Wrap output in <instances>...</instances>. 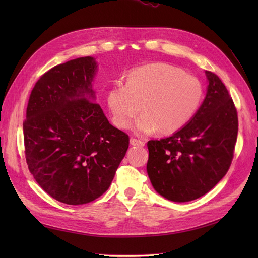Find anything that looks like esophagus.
<instances>
[{
    "instance_id": "34e87169",
    "label": "esophagus",
    "mask_w": 258,
    "mask_h": 258,
    "mask_svg": "<svg viewBox=\"0 0 258 258\" xmlns=\"http://www.w3.org/2000/svg\"><path fill=\"white\" fill-rule=\"evenodd\" d=\"M130 144L134 145V146H144V142L141 141V140H138L136 138H131L130 139Z\"/></svg>"
}]
</instances>
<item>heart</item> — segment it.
Listing matches in <instances>:
<instances>
[{
	"instance_id": "1",
	"label": "heart",
	"mask_w": 258,
	"mask_h": 258,
	"mask_svg": "<svg viewBox=\"0 0 258 258\" xmlns=\"http://www.w3.org/2000/svg\"><path fill=\"white\" fill-rule=\"evenodd\" d=\"M202 85L197 77L168 63H152L132 70L126 83H117L107 92V105L114 124L128 129L135 123L138 135H150L158 129L170 135L182 129L200 106Z\"/></svg>"
}]
</instances>
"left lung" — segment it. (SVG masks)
I'll return each mask as SVG.
<instances>
[{
    "mask_svg": "<svg viewBox=\"0 0 258 258\" xmlns=\"http://www.w3.org/2000/svg\"><path fill=\"white\" fill-rule=\"evenodd\" d=\"M209 86L198 112L173 136L147 142V174L155 190L187 202L209 192L227 173L235 153L238 114L226 86L206 71Z\"/></svg>",
    "mask_w": 258,
    "mask_h": 258,
    "instance_id": "left-lung-1",
    "label": "left lung"
}]
</instances>
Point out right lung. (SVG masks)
<instances>
[{
	"mask_svg": "<svg viewBox=\"0 0 258 258\" xmlns=\"http://www.w3.org/2000/svg\"><path fill=\"white\" fill-rule=\"evenodd\" d=\"M97 63L82 57L44 73L31 91L23 121L27 165L49 196L79 206L108 189L129 136L93 102Z\"/></svg>",
	"mask_w": 258,
	"mask_h": 258,
	"instance_id": "obj_1",
	"label": "right lung"
}]
</instances>
